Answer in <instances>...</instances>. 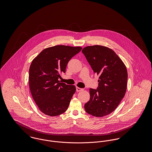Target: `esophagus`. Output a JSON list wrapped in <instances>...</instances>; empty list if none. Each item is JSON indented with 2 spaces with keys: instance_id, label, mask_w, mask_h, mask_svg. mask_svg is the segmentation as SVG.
Wrapping results in <instances>:
<instances>
[{
  "instance_id": "1",
  "label": "esophagus",
  "mask_w": 152,
  "mask_h": 152,
  "mask_svg": "<svg viewBox=\"0 0 152 152\" xmlns=\"http://www.w3.org/2000/svg\"><path fill=\"white\" fill-rule=\"evenodd\" d=\"M76 91H77V92H79V91H81L83 90V88H79V87H76Z\"/></svg>"
}]
</instances>
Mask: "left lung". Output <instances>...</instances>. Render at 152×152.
Masks as SVG:
<instances>
[{
	"instance_id": "8db88e82",
	"label": "left lung",
	"mask_w": 152,
	"mask_h": 152,
	"mask_svg": "<svg viewBox=\"0 0 152 152\" xmlns=\"http://www.w3.org/2000/svg\"><path fill=\"white\" fill-rule=\"evenodd\" d=\"M94 73L99 76L98 87L89 89L90 99L86 111L102 117L116 109L127 88V72L125 64L112 49L100 45L88 46L82 50Z\"/></svg>"
}]
</instances>
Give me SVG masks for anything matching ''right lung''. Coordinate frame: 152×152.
I'll return each mask as SVG.
<instances>
[{
  "mask_svg": "<svg viewBox=\"0 0 152 152\" xmlns=\"http://www.w3.org/2000/svg\"><path fill=\"white\" fill-rule=\"evenodd\" d=\"M81 47L57 45L43 50L33 60L29 69V87L39 110L49 116L66 111L76 91L75 86L60 83V73H65L72 58Z\"/></svg>",
  "mask_w": 152,
  "mask_h": 152,
  "instance_id": "1",
  "label": "right lung"
}]
</instances>
